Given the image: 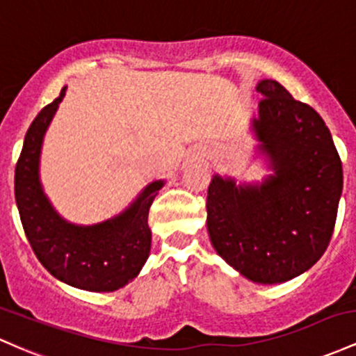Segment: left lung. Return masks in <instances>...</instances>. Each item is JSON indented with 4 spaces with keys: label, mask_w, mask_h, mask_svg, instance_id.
I'll use <instances>...</instances> for the list:
<instances>
[{
    "label": "left lung",
    "mask_w": 356,
    "mask_h": 356,
    "mask_svg": "<svg viewBox=\"0 0 356 356\" xmlns=\"http://www.w3.org/2000/svg\"><path fill=\"white\" fill-rule=\"evenodd\" d=\"M254 129L274 177L235 186L215 177L207 195L211 245L261 284L296 277L325 254L343 190L341 159L325 121L275 81L259 82Z\"/></svg>",
    "instance_id": "left-lung-1"
}]
</instances>
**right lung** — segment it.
<instances>
[{
	"label": "right lung",
	"instance_id": "1",
	"mask_svg": "<svg viewBox=\"0 0 356 356\" xmlns=\"http://www.w3.org/2000/svg\"><path fill=\"white\" fill-rule=\"evenodd\" d=\"M65 89L28 127L15 168V198L23 230L42 266L65 284L109 293L133 281L145 266L151 249L147 215L163 181L147 185L133 205L113 220L92 227L62 220L40 186L38 158L43 134Z\"/></svg>",
	"mask_w": 356,
	"mask_h": 356
}]
</instances>
